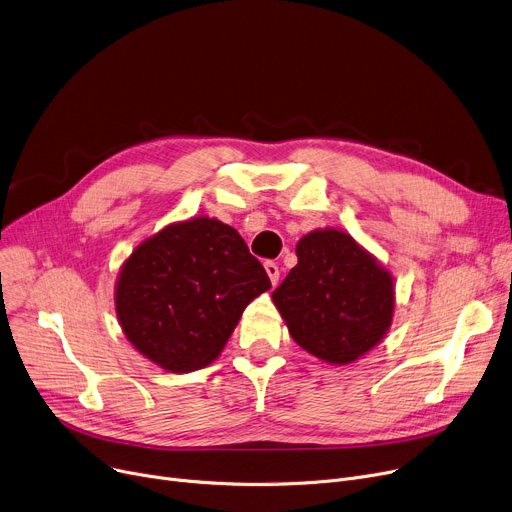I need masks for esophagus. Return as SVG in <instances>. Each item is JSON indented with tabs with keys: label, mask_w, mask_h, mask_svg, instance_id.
<instances>
[{
	"label": "esophagus",
	"mask_w": 512,
	"mask_h": 512,
	"mask_svg": "<svg viewBox=\"0 0 512 512\" xmlns=\"http://www.w3.org/2000/svg\"><path fill=\"white\" fill-rule=\"evenodd\" d=\"M265 272H267V276H270L272 284L276 286L280 280V267L274 261H265Z\"/></svg>",
	"instance_id": "esophagus-1"
}]
</instances>
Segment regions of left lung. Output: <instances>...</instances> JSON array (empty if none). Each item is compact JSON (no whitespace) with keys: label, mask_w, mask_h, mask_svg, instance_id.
<instances>
[{"label":"left lung","mask_w":512,"mask_h":512,"mask_svg":"<svg viewBox=\"0 0 512 512\" xmlns=\"http://www.w3.org/2000/svg\"><path fill=\"white\" fill-rule=\"evenodd\" d=\"M297 257L299 263L272 292L290 336L321 361L355 363L392 326V274L336 228L305 234Z\"/></svg>","instance_id":"obj_1"}]
</instances>
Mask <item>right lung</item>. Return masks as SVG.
Wrapping results in <instances>:
<instances>
[{
	"instance_id": "add662e5",
	"label": "right lung",
	"mask_w": 512,
	"mask_h": 512,
	"mask_svg": "<svg viewBox=\"0 0 512 512\" xmlns=\"http://www.w3.org/2000/svg\"><path fill=\"white\" fill-rule=\"evenodd\" d=\"M247 242L215 218L176 222L143 240L116 282V315L137 351L172 373L224 351L245 307L270 290Z\"/></svg>"
}]
</instances>
